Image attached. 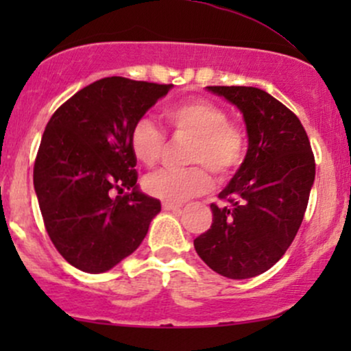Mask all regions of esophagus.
Segmentation results:
<instances>
[{"instance_id":"obj_1","label":"esophagus","mask_w":351,"mask_h":351,"mask_svg":"<svg viewBox=\"0 0 351 351\" xmlns=\"http://www.w3.org/2000/svg\"><path fill=\"white\" fill-rule=\"evenodd\" d=\"M163 209H165V211H180L181 206H180V204L167 203V201H165V203H163Z\"/></svg>"}]
</instances>
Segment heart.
Here are the masks:
<instances>
[{"label":"heart","instance_id":"1","mask_svg":"<svg viewBox=\"0 0 351 351\" xmlns=\"http://www.w3.org/2000/svg\"><path fill=\"white\" fill-rule=\"evenodd\" d=\"M165 119L176 135L193 138L188 162L199 163L189 168H163L143 181L147 193L167 203L204 195L213 188L209 168L219 180H226L244 162L247 138L241 125L229 122L228 112L206 99H189L165 110ZM165 135L147 117L130 130V150L140 163L153 167L165 152ZM205 167H203L202 165Z\"/></svg>","mask_w":351,"mask_h":351}]
</instances>
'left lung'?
<instances>
[{
	"instance_id": "obj_1",
	"label": "left lung",
	"mask_w": 351,
	"mask_h": 351,
	"mask_svg": "<svg viewBox=\"0 0 351 351\" xmlns=\"http://www.w3.org/2000/svg\"><path fill=\"white\" fill-rule=\"evenodd\" d=\"M206 88L243 114L247 152L219 193L229 204H211L213 224L196 237L195 249L215 272L249 279L269 271L292 244L315 180V160L300 120L271 94L243 86Z\"/></svg>"
}]
</instances>
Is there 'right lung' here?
<instances>
[{
	"instance_id": "obj_1",
	"label": "right lung",
	"mask_w": 351,
	"mask_h": 351,
	"mask_svg": "<svg viewBox=\"0 0 351 351\" xmlns=\"http://www.w3.org/2000/svg\"><path fill=\"white\" fill-rule=\"evenodd\" d=\"M171 84L106 77L62 104L46 125L34 191L47 234L82 272L110 271L142 244L158 199L136 184L130 130ZM128 189L123 197L111 191Z\"/></svg>"
}]
</instances>
